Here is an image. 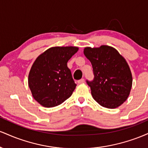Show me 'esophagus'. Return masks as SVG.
Masks as SVG:
<instances>
[{
  "label": "esophagus",
  "mask_w": 148,
  "mask_h": 148,
  "mask_svg": "<svg viewBox=\"0 0 148 148\" xmlns=\"http://www.w3.org/2000/svg\"><path fill=\"white\" fill-rule=\"evenodd\" d=\"M78 83H79V84H84V83H85V79H80V80H79V81H78Z\"/></svg>",
  "instance_id": "34e87169"
}]
</instances>
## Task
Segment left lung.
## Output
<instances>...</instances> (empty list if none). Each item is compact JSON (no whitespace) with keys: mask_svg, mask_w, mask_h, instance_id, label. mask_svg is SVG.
Masks as SVG:
<instances>
[{"mask_svg":"<svg viewBox=\"0 0 148 148\" xmlns=\"http://www.w3.org/2000/svg\"><path fill=\"white\" fill-rule=\"evenodd\" d=\"M84 53L92 66L94 79L86 82L93 99L108 108L123 104L132 86V73L125 59L116 49L106 45L86 47Z\"/></svg>","mask_w":148,"mask_h":148,"instance_id":"obj_1","label":"left lung"}]
</instances>
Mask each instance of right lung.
<instances>
[{"label":"right lung","mask_w":148,"mask_h":148,"mask_svg":"<svg viewBox=\"0 0 148 148\" xmlns=\"http://www.w3.org/2000/svg\"><path fill=\"white\" fill-rule=\"evenodd\" d=\"M78 50L76 47H51L34 62L28 86L34 99L42 106H56L72 95L76 84L67 63Z\"/></svg>","instance_id":"add662e5"}]
</instances>
